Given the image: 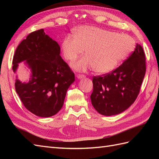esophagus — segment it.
Instances as JSON below:
<instances>
[{
    "label": "esophagus",
    "mask_w": 159,
    "mask_h": 159,
    "mask_svg": "<svg viewBox=\"0 0 159 159\" xmlns=\"http://www.w3.org/2000/svg\"><path fill=\"white\" fill-rule=\"evenodd\" d=\"M86 76L85 75V74H78L77 75V78L79 79H83V78H85Z\"/></svg>",
    "instance_id": "1"
}]
</instances>
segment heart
<instances>
[{"instance_id":"b5f03b06","label":"heart","mask_w":159,"mask_h":159,"mask_svg":"<svg viewBox=\"0 0 159 159\" xmlns=\"http://www.w3.org/2000/svg\"><path fill=\"white\" fill-rule=\"evenodd\" d=\"M135 42L126 34H120L96 26L78 28L74 36L63 39L61 49L64 58L74 61L85 49V56L72 64L74 70L85 71L93 67L98 73L111 72L133 51Z\"/></svg>"}]
</instances>
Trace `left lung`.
I'll use <instances>...</instances> for the list:
<instances>
[{"label": "left lung", "instance_id": "left-lung-1", "mask_svg": "<svg viewBox=\"0 0 159 159\" xmlns=\"http://www.w3.org/2000/svg\"><path fill=\"white\" fill-rule=\"evenodd\" d=\"M146 70V55L137 43L134 51L116 70L102 76H93L90 98L94 109L106 116L126 110L139 95Z\"/></svg>", "mask_w": 159, "mask_h": 159}]
</instances>
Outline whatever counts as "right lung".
<instances>
[{"mask_svg": "<svg viewBox=\"0 0 159 159\" xmlns=\"http://www.w3.org/2000/svg\"><path fill=\"white\" fill-rule=\"evenodd\" d=\"M25 63L31 70L29 83L16 79V93L30 112L42 117H51L61 109L74 74L60 56V46L45 34L43 29L33 31L17 47L13 71Z\"/></svg>", "mask_w": 159, "mask_h": 159, "instance_id": "add662e5", "label": "right lung"}]
</instances>
